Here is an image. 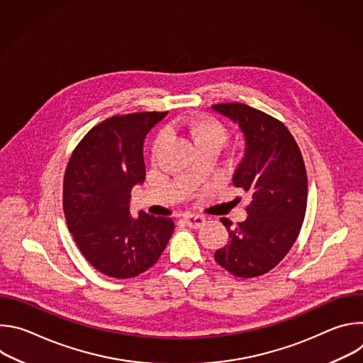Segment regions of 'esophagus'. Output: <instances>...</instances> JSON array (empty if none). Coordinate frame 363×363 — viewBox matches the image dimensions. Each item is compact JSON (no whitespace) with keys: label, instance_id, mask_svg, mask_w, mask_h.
I'll return each instance as SVG.
<instances>
[{"label":"esophagus","instance_id":"34e87169","mask_svg":"<svg viewBox=\"0 0 363 363\" xmlns=\"http://www.w3.org/2000/svg\"><path fill=\"white\" fill-rule=\"evenodd\" d=\"M184 223L191 228H199L205 224V218L196 214H188L184 217Z\"/></svg>","mask_w":363,"mask_h":363}]
</instances>
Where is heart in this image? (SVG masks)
Listing matches in <instances>:
<instances>
[{"label":"heart","mask_w":363,"mask_h":363,"mask_svg":"<svg viewBox=\"0 0 363 363\" xmlns=\"http://www.w3.org/2000/svg\"><path fill=\"white\" fill-rule=\"evenodd\" d=\"M189 135L192 136L196 146L199 145H217L221 147L227 139V129L221 122L214 118L202 116L188 122L186 125ZM165 140V133H161L153 145V152L157 153Z\"/></svg>","instance_id":"b5f03b06"}]
</instances>
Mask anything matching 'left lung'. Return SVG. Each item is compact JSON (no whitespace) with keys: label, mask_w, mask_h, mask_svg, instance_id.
<instances>
[{"label":"left lung","mask_w":363,"mask_h":363,"mask_svg":"<svg viewBox=\"0 0 363 363\" xmlns=\"http://www.w3.org/2000/svg\"><path fill=\"white\" fill-rule=\"evenodd\" d=\"M213 109L237 125L244 136V158L233 184L251 192L247 218H221L228 244L216 262L237 277H257L274 269L293 247L306 214L307 177L300 149L289 129L270 115L242 103Z\"/></svg>","instance_id":"obj_1"}]
</instances>
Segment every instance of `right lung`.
Instances as JSON below:
<instances>
[{"mask_svg": "<svg viewBox=\"0 0 363 363\" xmlns=\"http://www.w3.org/2000/svg\"><path fill=\"white\" fill-rule=\"evenodd\" d=\"M168 112L113 116L94 126L69 161L63 206L86 260L115 279L135 277L160 260L174 221L130 214V192L145 181L143 142Z\"/></svg>", "mask_w": 363, "mask_h": 363, "instance_id": "1", "label": "right lung"}]
</instances>
